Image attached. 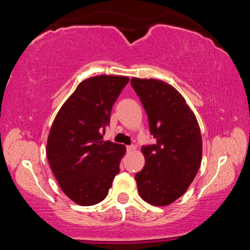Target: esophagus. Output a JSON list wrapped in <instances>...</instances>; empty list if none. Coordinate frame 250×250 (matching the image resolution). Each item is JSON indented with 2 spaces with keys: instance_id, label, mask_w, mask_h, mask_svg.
I'll list each match as a JSON object with an SVG mask.
<instances>
[{
  "instance_id": "1",
  "label": "esophagus",
  "mask_w": 250,
  "mask_h": 250,
  "mask_svg": "<svg viewBox=\"0 0 250 250\" xmlns=\"http://www.w3.org/2000/svg\"><path fill=\"white\" fill-rule=\"evenodd\" d=\"M137 150V146H126V151L128 152H133V151H135Z\"/></svg>"
}]
</instances>
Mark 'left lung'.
<instances>
[{
	"mask_svg": "<svg viewBox=\"0 0 250 250\" xmlns=\"http://www.w3.org/2000/svg\"><path fill=\"white\" fill-rule=\"evenodd\" d=\"M131 86L145 108L155 145L143 146L146 164L135 174L143 201L167 206L188 191L202 162V135L184 97L163 80L133 77Z\"/></svg>",
	"mask_w": 250,
	"mask_h": 250,
	"instance_id": "8db88e82",
	"label": "left lung"
}]
</instances>
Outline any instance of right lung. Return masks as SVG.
Returning <instances> with one entry per match:
<instances>
[{"label": "right lung", "mask_w": 250, "mask_h": 250, "mask_svg": "<svg viewBox=\"0 0 250 250\" xmlns=\"http://www.w3.org/2000/svg\"><path fill=\"white\" fill-rule=\"evenodd\" d=\"M125 76L100 75L83 80L57 112L46 155L65 195L82 206L104 200L119 173L125 146L104 141V129Z\"/></svg>", "instance_id": "right-lung-1"}]
</instances>
